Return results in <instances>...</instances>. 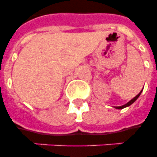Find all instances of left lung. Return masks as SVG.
<instances>
[{
	"label": "left lung",
	"mask_w": 157,
	"mask_h": 157,
	"mask_svg": "<svg viewBox=\"0 0 157 157\" xmlns=\"http://www.w3.org/2000/svg\"><path fill=\"white\" fill-rule=\"evenodd\" d=\"M142 91H143V90H142L140 92H139V94H138V95H136L135 97H134V98H132L131 100L129 101V102H128V103H126V104H124V105H122V106H120V107H115V108H117V109H123V108H124V107H129V106H130V105L132 104V103H134L135 101L137 100V98H139V96H140V94H141L142 93Z\"/></svg>",
	"instance_id": "obj_1"
}]
</instances>
